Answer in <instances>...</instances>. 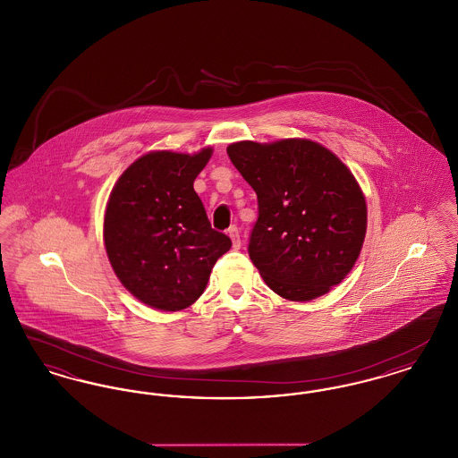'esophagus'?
<instances>
[{
  "mask_svg": "<svg viewBox=\"0 0 458 458\" xmlns=\"http://www.w3.org/2000/svg\"><path fill=\"white\" fill-rule=\"evenodd\" d=\"M228 237L232 239L233 249H240V232L237 226H230L228 228Z\"/></svg>",
  "mask_w": 458,
  "mask_h": 458,
  "instance_id": "34e87169",
  "label": "esophagus"
}]
</instances>
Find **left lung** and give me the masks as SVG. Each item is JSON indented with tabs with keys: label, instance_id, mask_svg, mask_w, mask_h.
Returning a JSON list of instances; mask_svg holds the SVG:
<instances>
[{
	"label": "left lung",
	"instance_id": "obj_1",
	"mask_svg": "<svg viewBox=\"0 0 458 458\" xmlns=\"http://www.w3.org/2000/svg\"><path fill=\"white\" fill-rule=\"evenodd\" d=\"M226 153L258 194L249 256L266 284L307 302L340 284L368 228L366 197L349 168L309 139L242 140Z\"/></svg>",
	"mask_w": 458,
	"mask_h": 458
}]
</instances>
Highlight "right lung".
<instances>
[{
    "label": "right lung",
    "instance_id": "1",
    "mask_svg": "<svg viewBox=\"0 0 458 458\" xmlns=\"http://www.w3.org/2000/svg\"><path fill=\"white\" fill-rule=\"evenodd\" d=\"M213 154L153 151L122 174L105 213V247L122 284L142 304L182 310L206 290L232 240L211 228L194 180Z\"/></svg>",
    "mask_w": 458,
    "mask_h": 458
}]
</instances>
